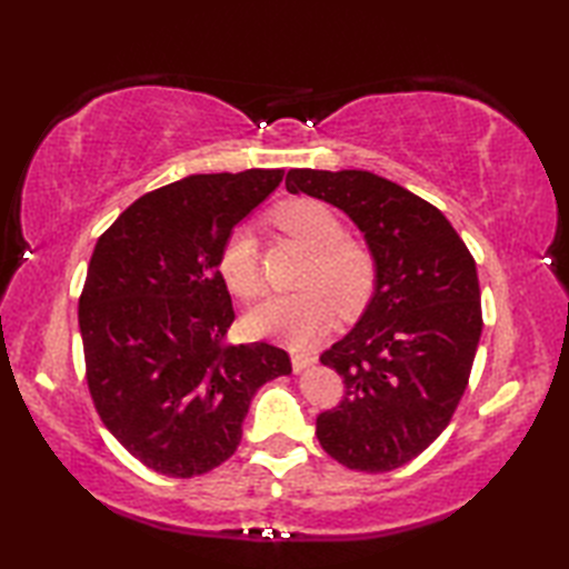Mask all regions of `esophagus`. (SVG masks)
<instances>
[{
	"label": "esophagus",
	"mask_w": 569,
	"mask_h": 569,
	"mask_svg": "<svg viewBox=\"0 0 569 569\" xmlns=\"http://www.w3.org/2000/svg\"><path fill=\"white\" fill-rule=\"evenodd\" d=\"M291 365H293V371H303V369L316 365V357L306 355V352H293L291 355Z\"/></svg>",
	"instance_id": "obj_1"
}]
</instances>
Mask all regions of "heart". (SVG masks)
<instances>
[{
  "label": "heart",
  "mask_w": 569,
  "mask_h": 569,
  "mask_svg": "<svg viewBox=\"0 0 569 569\" xmlns=\"http://www.w3.org/2000/svg\"><path fill=\"white\" fill-rule=\"evenodd\" d=\"M276 222L288 234L316 251L306 276L308 291L276 293L249 316L253 335L271 337L288 347H308L328 332L335 303L342 312L357 310L371 293L373 259L369 249L347 239V229L328 204L293 200L276 212ZM220 273L234 296L251 300L263 291L259 239L241 224L222 241Z\"/></svg>",
  "instance_id": "1"
}]
</instances>
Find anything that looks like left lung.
<instances>
[{
  "label": "left lung",
  "mask_w": 569,
  "mask_h": 569,
  "mask_svg": "<svg viewBox=\"0 0 569 569\" xmlns=\"http://www.w3.org/2000/svg\"><path fill=\"white\" fill-rule=\"evenodd\" d=\"M286 188L347 212L377 266L365 316L320 357L345 396L318 416V440L349 469L403 467L450 426L469 383L485 325L475 257L435 204L381 176L291 168Z\"/></svg>",
  "instance_id": "obj_1"
}]
</instances>
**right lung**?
<instances>
[{"label":"right lung","instance_id":"add662e5","mask_svg":"<svg viewBox=\"0 0 569 569\" xmlns=\"http://www.w3.org/2000/svg\"><path fill=\"white\" fill-rule=\"evenodd\" d=\"M283 180L281 168L200 173L151 190L98 239L78 322L92 403L117 442L166 477L234 455L259 386L291 373L273 345H227L222 241Z\"/></svg>","mask_w":569,"mask_h":569}]
</instances>
